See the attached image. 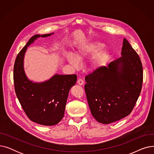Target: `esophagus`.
<instances>
[{
	"instance_id": "esophagus-1",
	"label": "esophagus",
	"mask_w": 154,
	"mask_h": 154,
	"mask_svg": "<svg viewBox=\"0 0 154 154\" xmlns=\"http://www.w3.org/2000/svg\"><path fill=\"white\" fill-rule=\"evenodd\" d=\"M77 84H78L79 85H84V80H83L82 79H79L77 80Z\"/></svg>"
}]
</instances>
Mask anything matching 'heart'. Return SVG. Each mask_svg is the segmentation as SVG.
Segmentation results:
<instances>
[{
	"label": "heart",
	"mask_w": 154,
	"mask_h": 154,
	"mask_svg": "<svg viewBox=\"0 0 154 154\" xmlns=\"http://www.w3.org/2000/svg\"><path fill=\"white\" fill-rule=\"evenodd\" d=\"M105 44L97 40H92L80 46L74 54L67 53L65 58L74 68H78L79 62H82L94 56L90 62L89 66L92 70H96L106 63L110 58V52L103 48Z\"/></svg>",
	"instance_id": "heart-1"
}]
</instances>
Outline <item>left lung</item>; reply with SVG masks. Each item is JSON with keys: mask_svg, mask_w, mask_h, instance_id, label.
Segmentation results:
<instances>
[{"mask_svg": "<svg viewBox=\"0 0 154 154\" xmlns=\"http://www.w3.org/2000/svg\"><path fill=\"white\" fill-rule=\"evenodd\" d=\"M121 55L108 67H101L85 78V91L92 115L103 124L130 114L141 92V60L125 38Z\"/></svg>", "mask_w": 154, "mask_h": 154, "instance_id": "1", "label": "left lung"}]
</instances>
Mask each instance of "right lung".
Returning <instances> with one entry per match:
<instances>
[{"instance_id": "obj_1", "label": "right lung", "mask_w": 154, "mask_h": 154, "mask_svg": "<svg viewBox=\"0 0 154 154\" xmlns=\"http://www.w3.org/2000/svg\"><path fill=\"white\" fill-rule=\"evenodd\" d=\"M36 34L32 37L16 57L14 67L15 91L24 112L32 122L42 125L57 124L63 117L71 87L77 75L56 74L42 82H34L27 77L23 60L27 47L38 38L52 35Z\"/></svg>"}]
</instances>
